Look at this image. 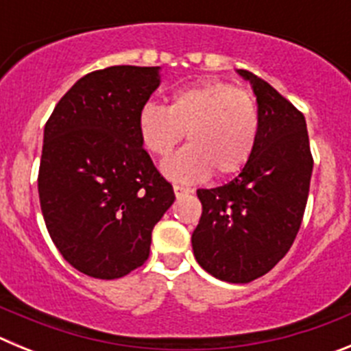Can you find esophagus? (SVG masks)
Instances as JSON below:
<instances>
[{"instance_id": "34e87169", "label": "esophagus", "mask_w": 351, "mask_h": 351, "mask_svg": "<svg viewBox=\"0 0 351 351\" xmlns=\"http://www.w3.org/2000/svg\"><path fill=\"white\" fill-rule=\"evenodd\" d=\"M191 188H188V186H181V184H173V193H176V197H181V195H188L191 193Z\"/></svg>"}]
</instances>
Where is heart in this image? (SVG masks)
Masks as SVG:
<instances>
[{
    "label": "heart",
    "mask_w": 351,
    "mask_h": 351,
    "mask_svg": "<svg viewBox=\"0 0 351 351\" xmlns=\"http://www.w3.org/2000/svg\"><path fill=\"white\" fill-rule=\"evenodd\" d=\"M258 125L253 96L216 79L173 91L169 107L147 101L137 114L138 137L154 156H167L186 133L190 145L161 163V172L176 182L239 172L253 156Z\"/></svg>",
    "instance_id": "1"
}]
</instances>
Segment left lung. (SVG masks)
<instances>
[{
	"mask_svg": "<svg viewBox=\"0 0 351 351\" xmlns=\"http://www.w3.org/2000/svg\"><path fill=\"white\" fill-rule=\"evenodd\" d=\"M258 105L255 151L237 178L197 190L202 216L191 235L200 267L228 283L267 274L288 253L308 202L313 156L306 119L271 84L237 70Z\"/></svg>",
	"mask_w": 351,
	"mask_h": 351,
	"instance_id": "left-lung-1",
	"label": "left lung"
}]
</instances>
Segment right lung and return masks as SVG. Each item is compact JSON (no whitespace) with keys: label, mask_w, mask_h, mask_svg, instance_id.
Listing matches in <instances>:
<instances>
[{"label":"right lung","mask_w":351,"mask_h":351,"mask_svg":"<svg viewBox=\"0 0 351 351\" xmlns=\"http://www.w3.org/2000/svg\"><path fill=\"white\" fill-rule=\"evenodd\" d=\"M158 86L160 66L91 71L43 130V219L63 258L91 278L117 280L141 267L154 225L176 200L137 132L138 108Z\"/></svg>","instance_id":"right-lung-1"}]
</instances>
